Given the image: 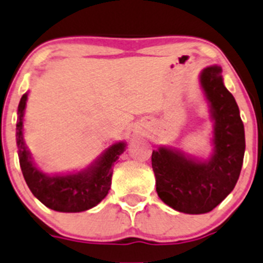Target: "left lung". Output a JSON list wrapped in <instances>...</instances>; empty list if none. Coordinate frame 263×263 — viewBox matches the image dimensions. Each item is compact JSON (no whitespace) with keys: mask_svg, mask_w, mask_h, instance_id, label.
I'll return each instance as SVG.
<instances>
[{"mask_svg":"<svg viewBox=\"0 0 263 263\" xmlns=\"http://www.w3.org/2000/svg\"><path fill=\"white\" fill-rule=\"evenodd\" d=\"M221 73L217 65L200 73V85L215 122L212 157L202 162L181 150H153L158 196L178 212H211L233 191L240 175L246 150L244 126L238 104L223 85Z\"/></svg>","mask_w":263,"mask_h":263,"instance_id":"8db88e82","label":"left lung"}]
</instances>
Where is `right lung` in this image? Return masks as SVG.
<instances>
[{
  "mask_svg": "<svg viewBox=\"0 0 263 263\" xmlns=\"http://www.w3.org/2000/svg\"><path fill=\"white\" fill-rule=\"evenodd\" d=\"M27 99L28 93H24L17 106L16 145L20 168L28 187L41 203L58 212H82L95 207L110 190L111 167L126 150V144L117 142L111 145L98 160L77 173L46 175L33 164L23 140V117Z\"/></svg>",
  "mask_w": 263,
  "mask_h": 263,
  "instance_id": "add662e5",
  "label": "right lung"
}]
</instances>
